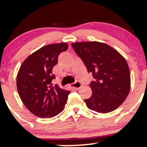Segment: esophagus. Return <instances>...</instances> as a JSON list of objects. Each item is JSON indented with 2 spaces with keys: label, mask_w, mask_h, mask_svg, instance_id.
<instances>
[{
  "label": "esophagus",
  "mask_w": 147,
  "mask_h": 147,
  "mask_svg": "<svg viewBox=\"0 0 147 147\" xmlns=\"http://www.w3.org/2000/svg\"><path fill=\"white\" fill-rule=\"evenodd\" d=\"M71 86L72 88H75V89H79V88H80L81 87H82V84H81L80 82H76L75 84H72Z\"/></svg>",
  "instance_id": "esophagus-1"
}]
</instances>
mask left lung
Here are the masks:
<instances>
[{"label":"left lung","instance_id":"left-lung-1","mask_svg":"<svg viewBox=\"0 0 147 147\" xmlns=\"http://www.w3.org/2000/svg\"><path fill=\"white\" fill-rule=\"evenodd\" d=\"M72 46L95 79L90 84L92 96L84 100L88 108L102 113L115 110L124 102L131 88L130 70L125 59L101 42H75Z\"/></svg>","mask_w":147,"mask_h":147}]
</instances>
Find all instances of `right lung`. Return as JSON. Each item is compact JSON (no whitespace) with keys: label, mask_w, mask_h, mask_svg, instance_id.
<instances>
[{"label":"right lung","mask_w":147,"mask_h":147,"mask_svg":"<svg viewBox=\"0 0 147 147\" xmlns=\"http://www.w3.org/2000/svg\"><path fill=\"white\" fill-rule=\"evenodd\" d=\"M68 48L67 43L45 45L26 58L16 77L18 95L25 107L38 117H52L64 109L70 91L52 86V68L58 57Z\"/></svg>","instance_id":"right-lung-1"}]
</instances>
